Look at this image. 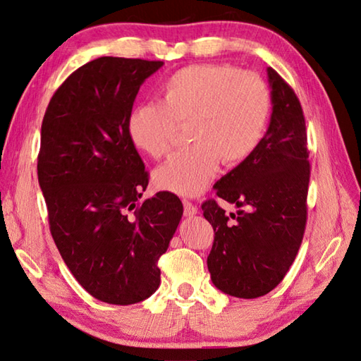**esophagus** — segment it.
<instances>
[{"label":"esophagus","mask_w":361,"mask_h":361,"mask_svg":"<svg viewBox=\"0 0 361 361\" xmlns=\"http://www.w3.org/2000/svg\"><path fill=\"white\" fill-rule=\"evenodd\" d=\"M183 214H185V216H193L198 214V207L188 200H183Z\"/></svg>","instance_id":"1"}]
</instances>
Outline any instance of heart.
I'll list each match as a JSON object with an SVG mask.
<instances>
[{
    "label": "heart",
    "instance_id": "obj_1",
    "mask_svg": "<svg viewBox=\"0 0 361 361\" xmlns=\"http://www.w3.org/2000/svg\"><path fill=\"white\" fill-rule=\"evenodd\" d=\"M159 102L135 106L127 128L135 147L161 159L171 152L179 126L193 145L154 174L155 183L180 196L201 193L224 165L256 151L270 116V92L261 77L229 64H196L174 72L160 86Z\"/></svg>",
    "mask_w": 361,
    "mask_h": 361
}]
</instances>
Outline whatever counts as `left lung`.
I'll return each instance as SVG.
<instances>
[{"label": "left lung", "mask_w": 361, "mask_h": 361, "mask_svg": "<svg viewBox=\"0 0 361 361\" xmlns=\"http://www.w3.org/2000/svg\"><path fill=\"white\" fill-rule=\"evenodd\" d=\"M267 75L274 105L267 132L256 151L214 185L219 198L239 210L228 216L215 200L201 206L215 233L210 278L239 298L265 295L283 281L307 226L311 166L303 110L276 71L269 67Z\"/></svg>", "instance_id": "obj_1"}]
</instances>
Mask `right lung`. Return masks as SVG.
<instances>
[{
    "label": "right lung",
    "instance_id": "right-lung-1",
    "mask_svg": "<svg viewBox=\"0 0 361 361\" xmlns=\"http://www.w3.org/2000/svg\"><path fill=\"white\" fill-rule=\"evenodd\" d=\"M163 61L102 56L53 94L40 130L37 178L53 240L81 286L97 300L132 305L160 284V256L183 206L149 182L127 122L140 86Z\"/></svg>",
    "mask_w": 361,
    "mask_h": 361
}]
</instances>
